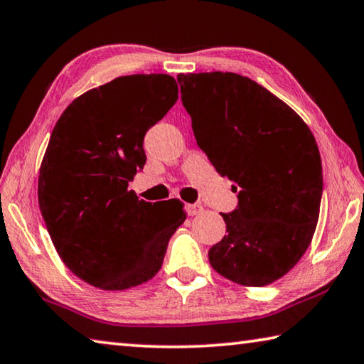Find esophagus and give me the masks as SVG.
<instances>
[{"mask_svg":"<svg viewBox=\"0 0 364 364\" xmlns=\"http://www.w3.org/2000/svg\"><path fill=\"white\" fill-rule=\"evenodd\" d=\"M202 210H204V207H202L200 204H188L186 205V212L189 217H194V215H199L202 213Z\"/></svg>","mask_w":364,"mask_h":364,"instance_id":"34e87169","label":"esophagus"}]
</instances>
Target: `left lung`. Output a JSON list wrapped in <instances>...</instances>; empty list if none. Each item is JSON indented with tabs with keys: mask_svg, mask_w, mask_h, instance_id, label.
I'll return each instance as SVG.
<instances>
[{
	"mask_svg": "<svg viewBox=\"0 0 364 364\" xmlns=\"http://www.w3.org/2000/svg\"><path fill=\"white\" fill-rule=\"evenodd\" d=\"M197 144L236 186L221 213L226 234L212 268L241 286H268L291 271L316 230L323 167L306 123L262 85L232 72L180 73Z\"/></svg>",
	"mask_w": 364,
	"mask_h": 364,
	"instance_id": "obj_1",
	"label": "left lung"
}]
</instances>
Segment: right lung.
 Returning a JSON list of instances; mask_svg holds the SVG:
<instances>
[{
	"label": "right lung",
	"instance_id": "add662e5",
	"mask_svg": "<svg viewBox=\"0 0 364 364\" xmlns=\"http://www.w3.org/2000/svg\"><path fill=\"white\" fill-rule=\"evenodd\" d=\"M178 100L165 73L119 77L73 100L54 127L38 204L59 257L104 291L147 282L186 220L181 200L146 202L128 183L143 170L144 134Z\"/></svg>",
	"mask_w": 364,
	"mask_h": 364
}]
</instances>
